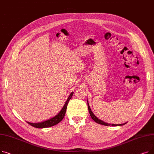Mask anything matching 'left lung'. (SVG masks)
<instances>
[{
	"label": "left lung",
	"mask_w": 154,
	"mask_h": 154,
	"mask_svg": "<svg viewBox=\"0 0 154 154\" xmlns=\"http://www.w3.org/2000/svg\"><path fill=\"white\" fill-rule=\"evenodd\" d=\"M87 105H88V112H89V114L91 115V117H92V119L95 121V122H97V124H101V125H106V126H109V125H112V126H120V125H125L126 123H124V124H107L106 122H104L103 121L99 119L94 114L92 111L91 110V107L89 106V104H88V100H87Z\"/></svg>",
	"instance_id": "1"
}]
</instances>
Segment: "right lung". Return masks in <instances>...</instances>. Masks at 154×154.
<instances>
[{
	"label": "right lung",
	"instance_id": "1",
	"mask_svg": "<svg viewBox=\"0 0 154 154\" xmlns=\"http://www.w3.org/2000/svg\"><path fill=\"white\" fill-rule=\"evenodd\" d=\"M73 94H74V92H72L71 94H70L69 97H68L66 102L65 103L64 106H63V108L62 109V110L59 112V114H57V115H56L55 117H54L50 119H48V120H47L45 121H44V122H39V123H30V122H27L29 125L33 126L34 127L38 128L50 127H52L56 124H57L64 117L65 114H66V110H67V104H68L69 100H70V99L72 98Z\"/></svg>",
	"mask_w": 154,
	"mask_h": 154
}]
</instances>
